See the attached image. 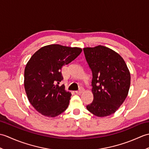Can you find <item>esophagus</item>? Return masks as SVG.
<instances>
[{
    "mask_svg": "<svg viewBox=\"0 0 149 149\" xmlns=\"http://www.w3.org/2000/svg\"><path fill=\"white\" fill-rule=\"evenodd\" d=\"M84 91V88H83V87H81L79 90L75 91V93H76L77 94H81V93H83Z\"/></svg>",
    "mask_w": 149,
    "mask_h": 149,
    "instance_id": "1",
    "label": "esophagus"
}]
</instances>
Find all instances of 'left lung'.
Returning a JSON list of instances; mask_svg holds the SVG:
<instances>
[{
	"instance_id": "8db88e82",
	"label": "left lung",
	"mask_w": 149,
	"mask_h": 149,
	"mask_svg": "<svg viewBox=\"0 0 149 149\" xmlns=\"http://www.w3.org/2000/svg\"><path fill=\"white\" fill-rule=\"evenodd\" d=\"M83 51L93 76V100L86 108L97 116L112 115L128 95L131 74L127 65L118 53L106 47H86Z\"/></svg>"
}]
</instances>
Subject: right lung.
Masks as SVG:
<instances>
[{
  "instance_id": "right-lung-1",
  "label": "right lung",
  "mask_w": 149,
  "mask_h": 149,
  "mask_svg": "<svg viewBox=\"0 0 149 149\" xmlns=\"http://www.w3.org/2000/svg\"><path fill=\"white\" fill-rule=\"evenodd\" d=\"M82 52L78 47L58 44L44 46L34 54L24 71V88L34 109L42 115L55 117L67 109L71 93L59 86L63 66L68 65Z\"/></svg>"
}]
</instances>
